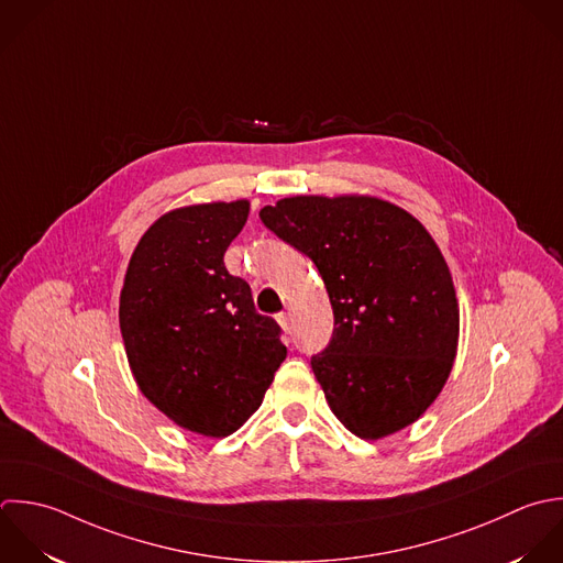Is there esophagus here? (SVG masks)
<instances>
[{"label":"esophagus","mask_w":563,"mask_h":563,"mask_svg":"<svg viewBox=\"0 0 563 563\" xmlns=\"http://www.w3.org/2000/svg\"><path fill=\"white\" fill-rule=\"evenodd\" d=\"M276 322L280 324V329L287 333L289 331V313H278L276 316Z\"/></svg>","instance_id":"esophagus-1"}]
</instances>
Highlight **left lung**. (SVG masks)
I'll return each instance as SVG.
<instances>
[{
    "label": "left lung",
    "instance_id": "8db88e82",
    "mask_svg": "<svg viewBox=\"0 0 563 563\" xmlns=\"http://www.w3.org/2000/svg\"><path fill=\"white\" fill-rule=\"evenodd\" d=\"M258 217L324 280L335 329L311 368L333 415L366 441L412 426L443 390L461 329L452 274L430 232L368 195H296Z\"/></svg>",
    "mask_w": 563,
    "mask_h": 563
}]
</instances>
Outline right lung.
Instances as JSON below:
<instances>
[{"instance_id": "obj_1", "label": "right lung", "mask_w": 563, "mask_h": 563, "mask_svg": "<svg viewBox=\"0 0 563 563\" xmlns=\"http://www.w3.org/2000/svg\"><path fill=\"white\" fill-rule=\"evenodd\" d=\"M250 201L162 214L135 245L120 291V333L142 395L179 428L223 439L263 404L287 357L280 327L254 309L223 254Z\"/></svg>"}]
</instances>
